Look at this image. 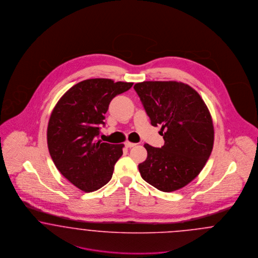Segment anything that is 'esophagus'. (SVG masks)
Returning a JSON list of instances; mask_svg holds the SVG:
<instances>
[{
  "label": "esophagus",
  "mask_w": 258,
  "mask_h": 258,
  "mask_svg": "<svg viewBox=\"0 0 258 258\" xmlns=\"http://www.w3.org/2000/svg\"><path fill=\"white\" fill-rule=\"evenodd\" d=\"M135 143H133V142H130V141H126L125 143H124V146L126 148H132V147H135Z\"/></svg>",
  "instance_id": "esophagus-1"
}]
</instances>
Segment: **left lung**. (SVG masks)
I'll use <instances>...</instances> for the list:
<instances>
[{
    "instance_id": "1",
    "label": "left lung",
    "mask_w": 258,
    "mask_h": 258,
    "mask_svg": "<svg viewBox=\"0 0 258 258\" xmlns=\"http://www.w3.org/2000/svg\"><path fill=\"white\" fill-rule=\"evenodd\" d=\"M151 123L161 125L164 145L144 144L147 159L138 165L143 180L170 192L190 183L203 169L214 145V125L204 100L195 89L177 81L136 83Z\"/></svg>"
}]
</instances>
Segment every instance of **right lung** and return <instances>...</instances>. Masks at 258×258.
Masks as SVG:
<instances>
[{"label": "right lung", "mask_w": 258, "mask_h": 258, "mask_svg": "<svg viewBox=\"0 0 258 258\" xmlns=\"http://www.w3.org/2000/svg\"><path fill=\"white\" fill-rule=\"evenodd\" d=\"M134 83L95 78L77 83L64 93L51 113L47 145L61 175L85 192L95 191L112 178L123 144L97 140L111 100Z\"/></svg>", "instance_id": "obj_1"}]
</instances>
